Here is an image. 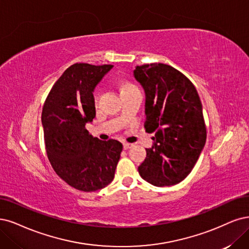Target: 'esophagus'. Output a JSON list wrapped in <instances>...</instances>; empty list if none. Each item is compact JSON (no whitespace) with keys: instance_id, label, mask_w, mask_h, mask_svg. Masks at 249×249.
<instances>
[{"instance_id":"34e87169","label":"esophagus","mask_w":249,"mask_h":249,"mask_svg":"<svg viewBox=\"0 0 249 249\" xmlns=\"http://www.w3.org/2000/svg\"><path fill=\"white\" fill-rule=\"evenodd\" d=\"M133 146V143H127V142H124L123 143V148H124V150H129V149H131Z\"/></svg>"}]
</instances>
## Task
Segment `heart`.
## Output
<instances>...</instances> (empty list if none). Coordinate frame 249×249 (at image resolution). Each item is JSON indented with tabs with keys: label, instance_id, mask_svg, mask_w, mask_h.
Masks as SVG:
<instances>
[{
	"label": "heart",
	"instance_id": "b5f03b06",
	"mask_svg": "<svg viewBox=\"0 0 249 249\" xmlns=\"http://www.w3.org/2000/svg\"><path fill=\"white\" fill-rule=\"evenodd\" d=\"M130 88H135V86H133L132 84H130V83H125V84L122 85V90L130 89ZM98 99H99V92L96 91L95 93H94V103H95V104L98 103Z\"/></svg>",
	"mask_w": 249,
	"mask_h": 249
}]
</instances>
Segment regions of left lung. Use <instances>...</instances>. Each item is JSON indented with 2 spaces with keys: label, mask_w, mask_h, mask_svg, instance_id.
<instances>
[{
  "label": "left lung",
  "mask_w": 249,
  "mask_h": 249,
  "mask_svg": "<svg viewBox=\"0 0 249 249\" xmlns=\"http://www.w3.org/2000/svg\"><path fill=\"white\" fill-rule=\"evenodd\" d=\"M133 76L145 94L144 128L156 132L140 176L156 187L174 186L189 176L205 145L198 92L185 75L164 63L136 66Z\"/></svg>",
  "instance_id": "8db88e82"
}]
</instances>
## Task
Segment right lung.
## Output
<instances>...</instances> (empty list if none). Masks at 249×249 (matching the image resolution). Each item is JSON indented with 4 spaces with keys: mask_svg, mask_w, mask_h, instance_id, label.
Here are the masks:
<instances>
[{
    "mask_svg": "<svg viewBox=\"0 0 249 249\" xmlns=\"http://www.w3.org/2000/svg\"><path fill=\"white\" fill-rule=\"evenodd\" d=\"M112 64L75 63L53 85L42 112L46 151L57 176L83 192L104 189L115 177L122 143L86 129L95 117L93 92Z\"/></svg>",
    "mask_w": 249,
    "mask_h": 249,
    "instance_id": "add662e5",
    "label": "right lung"
}]
</instances>
